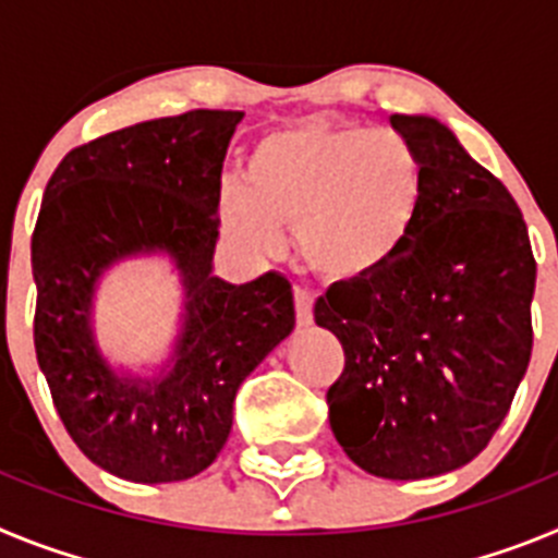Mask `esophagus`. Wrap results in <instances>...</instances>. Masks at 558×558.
<instances>
[{"mask_svg": "<svg viewBox=\"0 0 558 558\" xmlns=\"http://www.w3.org/2000/svg\"><path fill=\"white\" fill-rule=\"evenodd\" d=\"M295 322H299V327H310L313 324V299L302 288H295Z\"/></svg>", "mask_w": 558, "mask_h": 558, "instance_id": "obj_1", "label": "esophagus"}]
</instances>
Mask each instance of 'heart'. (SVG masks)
Masks as SVG:
<instances>
[{"label": "heart", "mask_w": 558, "mask_h": 558, "mask_svg": "<svg viewBox=\"0 0 558 558\" xmlns=\"http://www.w3.org/2000/svg\"><path fill=\"white\" fill-rule=\"evenodd\" d=\"M245 186L220 195L218 223L254 256L282 248L295 229L304 268L327 288H357L405 254L425 209L427 175L397 131L302 122L251 147Z\"/></svg>", "instance_id": "obj_1"}]
</instances>
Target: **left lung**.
I'll return each mask as SVG.
<instances>
[{"instance_id":"left-lung-1","label":"left lung","mask_w":558,"mask_h":558,"mask_svg":"<svg viewBox=\"0 0 558 558\" xmlns=\"http://www.w3.org/2000/svg\"><path fill=\"white\" fill-rule=\"evenodd\" d=\"M425 165L405 254L329 288L315 324L347 366L327 391L338 445L368 475L422 481L470 463L500 427L531 360L536 263L511 192L425 113H393Z\"/></svg>"}]
</instances>
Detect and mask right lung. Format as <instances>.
<instances>
[{
  "mask_svg": "<svg viewBox=\"0 0 558 558\" xmlns=\"http://www.w3.org/2000/svg\"><path fill=\"white\" fill-rule=\"evenodd\" d=\"M243 111H186L63 156L33 231L36 357L88 461L133 483L186 481L223 450L243 379L295 327L279 274L215 276L220 170ZM161 255L180 276V332L161 364L113 367L94 299L113 264Z\"/></svg>",
  "mask_w": 558,
  "mask_h": 558,
  "instance_id": "add662e5",
  "label": "right lung"
}]
</instances>
